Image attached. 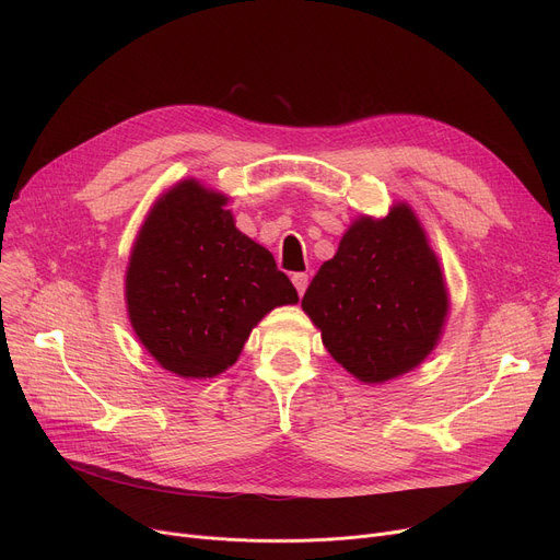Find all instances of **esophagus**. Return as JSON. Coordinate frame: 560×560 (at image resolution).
<instances>
[{
	"mask_svg": "<svg viewBox=\"0 0 560 560\" xmlns=\"http://www.w3.org/2000/svg\"><path fill=\"white\" fill-rule=\"evenodd\" d=\"M292 283H295V288H298V292H300V298H302L304 292H306V288H308V275H304V272L292 275Z\"/></svg>",
	"mask_w": 560,
	"mask_h": 560,
	"instance_id": "1",
	"label": "esophagus"
}]
</instances>
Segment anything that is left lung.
<instances>
[{"label":"left lung","instance_id":"1","mask_svg":"<svg viewBox=\"0 0 560 560\" xmlns=\"http://www.w3.org/2000/svg\"><path fill=\"white\" fill-rule=\"evenodd\" d=\"M327 351L363 384H386L435 349L450 290L427 231L406 201L359 215L302 300Z\"/></svg>","mask_w":560,"mask_h":560}]
</instances>
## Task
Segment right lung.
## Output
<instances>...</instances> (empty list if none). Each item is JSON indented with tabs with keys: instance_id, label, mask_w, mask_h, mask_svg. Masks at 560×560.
<instances>
[{
	"instance_id": "1",
	"label": "right lung",
	"mask_w": 560,
	"mask_h": 560,
	"mask_svg": "<svg viewBox=\"0 0 560 560\" xmlns=\"http://www.w3.org/2000/svg\"><path fill=\"white\" fill-rule=\"evenodd\" d=\"M226 203L197 179L176 182L147 213L127 265L131 327L163 370L184 378L222 374L265 315L300 302Z\"/></svg>"
}]
</instances>
